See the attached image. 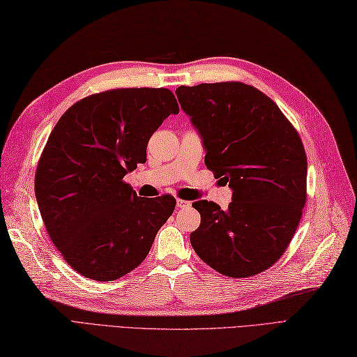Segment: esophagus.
<instances>
[{
    "instance_id": "esophagus-1",
    "label": "esophagus",
    "mask_w": 357,
    "mask_h": 357,
    "mask_svg": "<svg viewBox=\"0 0 357 357\" xmlns=\"http://www.w3.org/2000/svg\"><path fill=\"white\" fill-rule=\"evenodd\" d=\"M177 207H178V208H189V207H190V203H189V202H185V199H177Z\"/></svg>"
}]
</instances>
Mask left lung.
<instances>
[{
    "label": "left lung",
    "mask_w": 357,
    "mask_h": 357,
    "mask_svg": "<svg viewBox=\"0 0 357 357\" xmlns=\"http://www.w3.org/2000/svg\"><path fill=\"white\" fill-rule=\"evenodd\" d=\"M181 109L202 136L206 167L229 181V208L202 199L190 244L224 275L250 277L288 248L306 203L307 159L277 104L239 82L180 86Z\"/></svg>",
    "instance_id": "1"
}]
</instances>
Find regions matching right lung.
Segmentation results:
<instances>
[{"label":"right lung","mask_w":357,"mask_h":357,"mask_svg":"<svg viewBox=\"0 0 357 357\" xmlns=\"http://www.w3.org/2000/svg\"><path fill=\"white\" fill-rule=\"evenodd\" d=\"M178 104L169 89H113L69 107L38 163L34 192L53 244L78 274L112 282L150 253L176 198L137 197L126 174Z\"/></svg>","instance_id":"1"}]
</instances>
